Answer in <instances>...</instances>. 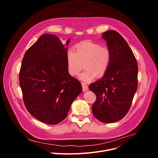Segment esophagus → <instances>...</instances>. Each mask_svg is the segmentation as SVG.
I'll return each mask as SVG.
<instances>
[{"mask_svg": "<svg viewBox=\"0 0 158 158\" xmlns=\"http://www.w3.org/2000/svg\"><path fill=\"white\" fill-rule=\"evenodd\" d=\"M82 90H83L84 92L86 91H87V90H88V86H87V85L85 83L82 82Z\"/></svg>", "mask_w": 158, "mask_h": 158, "instance_id": "obj_1", "label": "esophagus"}]
</instances>
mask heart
<instances>
[{
	"label": "heart",
	"mask_w": 158,
	"mask_h": 158,
	"mask_svg": "<svg viewBox=\"0 0 158 158\" xmlns=\"http://www.w3.org/2000/svg\"><path fill=\"white\" fill-rule=\"evenodd\" d=\"M67 70L72 76L79 74L83 67L85 70L79 76L84 82L101 77L107 72L111 60L110 50L99 44L89 40L83 41L76 46V51L69 49L66 54Z\"/></svg>",
	"instance_id": "1"
}]
</instances>
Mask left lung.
<instances>
[{
    "label": "left lung",
    "instance_id": "1",
    "mask_svg": "<svg viewBox=\"0 0 158 158\" xmlns=\"http://www.w3.org/2000/svg\"><path fill=\"white\" fill-rule=\"evenodd\" d=\"M111 53L109 68L103 77L89 85L96 101L92 111L104 123L123 119L129 111L138 88L137 60L124 39L116 31L102 34Z\"/></svg>",
    "mask_w": 158,
    "mask_h": 158
}]
</instances>
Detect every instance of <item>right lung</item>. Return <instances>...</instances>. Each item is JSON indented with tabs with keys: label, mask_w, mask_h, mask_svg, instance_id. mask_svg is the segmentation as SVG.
<instances>
[{
	"label": "right lung",
	"mask_w": 158,
	"mask_h": 158,
	"mask_svg": "<svg viewBox=\"0 0 158 158\" xmlns=\"http://www.w3.org/2000/svg\"><path fill=\"white\" fill-rule=\"evenodd\" d=\"M65 44L56 35L43 34L26 51L19 84L26 109L39 121L57 124L81 93V84L68 73Z\"/></svg>",
	"instance_id": "add662e5"
}]
</instances>
